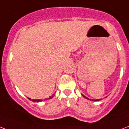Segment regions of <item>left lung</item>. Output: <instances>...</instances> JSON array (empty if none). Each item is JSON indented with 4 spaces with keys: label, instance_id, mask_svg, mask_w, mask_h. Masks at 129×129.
Returning a JSON list of instances; mask_svg holds the SVG:
<instances>
[{
    "label": "left lung",
    "instance_id": "left-lung-1",
    "mask_svg": "<svg viewBox=\"0 0 129 129\" xmlns=\"http://www.w3.org/2000/svg\"><path fill=\"white\" fill-rule=\"evenodd\" d=\"M83 95V97H85V99H89V98H87V97H85V95ZM101 99H95V100H93V99H90V100H91V101H99V100H101Z\"/></svg>",
    "mask_w": 129,
    "mask_h": 129
}]
</instances>
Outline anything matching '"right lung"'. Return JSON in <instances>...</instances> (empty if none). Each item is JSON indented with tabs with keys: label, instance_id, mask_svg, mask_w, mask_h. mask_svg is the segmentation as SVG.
<instances>
[{
	"label": "right lung",
	"instance_id": "1",
	"mask_svg": "<svg viewBox=\"0 0 129 129\" xmlns=\"http://www.w3.org/2000/svg\"><path fill=\"white\" fill-rule=\"evenodd\" d=\"M54 94H53V95H52V96H50V97H49L48 99H52V97H54ZM28 99H29V100H30V101H33V102H37V103L42 102V101H43L42 99H31L30 98H28Z\"/></svg>",
	"mask_w": 129,
	"mask_h": 129
}]
</instances>
